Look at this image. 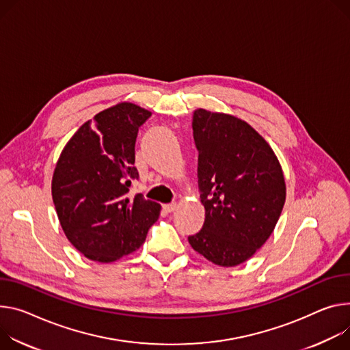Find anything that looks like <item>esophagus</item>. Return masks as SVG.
<instances>
[{
  "instance_id": "1",
  "label": "esophagus",
  "mask_w": 350,
  "mask_h": 350,
  "mask_svg": "<svg viewBox=\"0 0 350 350\" xmlns=\"http://www.w3.org/2000/svg\"><path fill=\"white\" fill-rule=\"evenodd\" d=\"M163 209H165L167 213L173 212V211L176 209V202H172V204H165V205H163Z\"/></svg>"
}]
</instances>
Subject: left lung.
I'll return each instance as SVG.
<instances>
[{"mask_svg": "<svg viewBox=\"0 0 350 350\" xmlns=\"http://www.w3.org/2000/svg\"><path fill=\"white\" fill-rule=\"evenodd\" d=\"M193 135L205 220L188 241L211 262L236 267L276 226L286 198L282 167L267 141L233 116L198 109Z\"/></svg>", "mask_w": 350, "mask_h": 350, "instance_id": "left-lung-1", "label": "left lung"}]
</instances>
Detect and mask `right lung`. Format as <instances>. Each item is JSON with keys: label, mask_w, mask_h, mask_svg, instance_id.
Instances as JSON below:
<instances>
[{"label": "right lung", "mask_w": 350, "mask_h": 350, "mask_svg": "<svg viewBox=\"0 0 350 350\" xmlns=\"http://www.w3.org/2000/svg\"><path fill=\"white\" fill-rule=\"evenodd\" d=\"M150 113L120 103L86 121L57 162L51 193L71 244L92 261L113 262L142 245L161 212L157 202L130 193L138 129Z\"/></svg>", "instance_id": "right-lung-1"}]
</instances>
